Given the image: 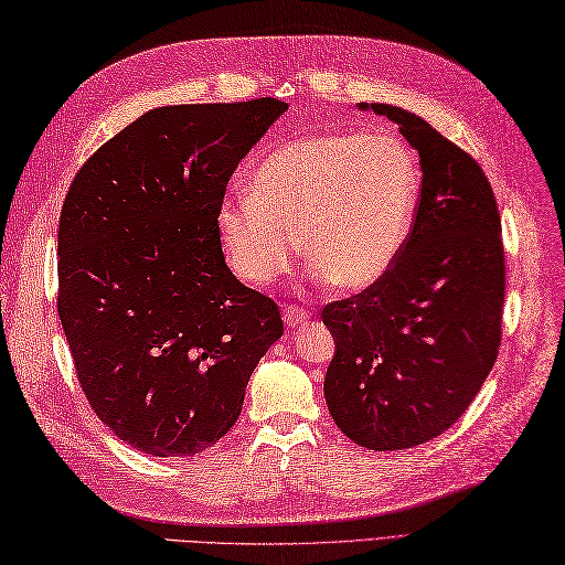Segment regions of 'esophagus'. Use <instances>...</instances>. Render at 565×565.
<instances>
[{"label": "esophagus", "mask_w": 565, "mask_h": 565, "mask_svg": "<svg viewBox=\"0 0 565 565\" xmlns=\"http://www.w3.org/2000/svg\"><path fill=\"white\" fill-rule=\"evenodd\" d=\"M282 316H285V321H287V323L295 326V323H301L305 319H309V311H307V309H301V307H297V305H285Z\"/></svg>", "instance_id": "1"}]
</instances>
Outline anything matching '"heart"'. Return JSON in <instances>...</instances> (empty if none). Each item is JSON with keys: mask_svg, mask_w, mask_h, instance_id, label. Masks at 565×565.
Listing matches in <instances>:
<instances>
[{"mask_svg": "<svg viewBox=\"0 0 565 565\" xmlns=\"http://www.w3.org/2000/svg\"><path fill=\"white\" fill-rule=\"evenodd\" d=\"M419 179L417 156L397 136H297L254 170L249 196L220 205L227 264L239 280L268 285L292 266L299 239L330 285L366 290L403 249Z\"/></svg>", "mask_w": 565, "mask_h": 565, "instance_id": "obj_1", "label": "heart"}]
</instances>
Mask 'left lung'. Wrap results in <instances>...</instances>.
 <instances>
[{"label":"left lung","mask_w":565,"mask_h":565,"mask_svg":"<svg viewBox=\"0 0 565 565\" xmlns=\"http://www.w3.org/2000/svg\"><path fill=\"white\" fill-rule=\"evenodd\" d=\"M369 107L417 148L422 186L393 266L321 311L335 338L323 393L356 446L403 450L448 431L497 362L505 258L499 205L479 162L407 109Z\"/></svg>","instance_id":"left-lung-1"}]
</instances>
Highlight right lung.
<instances>
[{
  "label": "right lung",
  "instance_id": "add662e5",
  "mask_svg": "<svg viewBox=\"0 0 565 565\" xmlns=\"http://www.w3.org/2000/svg\"><path fill=\"white\" fill-rule=\"evenodd\" d=\"M278 98L170 105L84 162L62 205L57 311L81 391L124 444L196 456L237 422L280 309L225 264L217 211Z\"/></svg>",
  "mask_w": 565,
  "mask_h": 565
}]
</instances>
